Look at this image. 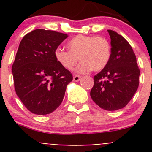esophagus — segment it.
Returning <instances> with one entry per match:
<instances>
[{
	"instance_id": "esophagus-1",
	"label": "esophagus",
	"mask_w": 152,
	"mask_h": 152,
	"mask_svg": "<svg viewBox=\"0 0 152 152\" xmlns=\"http://www.w3.org/2000/svg\"><path fill=\"white\" fill-rule=\"evenodd\" d=\"M80 79H81V76H79V75H74V76H73V81H74V82H79V80H80Z\"/></svg>"
}]
</instances>
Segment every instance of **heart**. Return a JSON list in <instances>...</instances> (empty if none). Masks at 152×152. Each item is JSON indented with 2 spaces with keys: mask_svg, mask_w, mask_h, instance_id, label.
<instances>
[{
  "mask_svg": "<svg viewBox=\"0 0 152 152\" xmlns=\"http://www.w3.org/2000/svg\"><path fill=\"white\" fill-rule=\"evenodd\" d=\"M67 48L69 50L56 48L55 58L61 66L69 70L76 66L79 59L81 62L76 68L79 73H87L92 69L94 71L102 70L111 54L110 42L102 36L77 35L69 41Z\"/></svg>",
  "mask_w": 152,
  "mask_h": 152,
  "instance_id": "obj_1",
  "label": "heart"
}]
</instances>
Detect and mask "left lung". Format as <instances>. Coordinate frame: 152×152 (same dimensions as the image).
Here are the masks:
<instances>
[{
  "label": "left lung",
  "instance_id": "obj_1",
  "mask_svg": "<svg viewBox=\"0 0 152 152\" xmlns=\"http://www.w3.org/2000/svg\"><path fill=\"white\" fill-rule=\"evenodd\" d=\"M107 31L111 38L110 60L93 77L94 85L90 96L101 108L115 111L124 108L137 91L140 69L132 48L126 39L114 31Z\"/></svg>",
  "mask_w": 152,
  "mask_h": 152
}]
</instances>
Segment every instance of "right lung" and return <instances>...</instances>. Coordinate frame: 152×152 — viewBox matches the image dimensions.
<instances>
[{"mask_svg": "<svg viewBox=\"0 0 152 152\" xmlns=\"http://www.w3.org/2000/svg\"><path fill=\"white\" fill-rule=\"evenodd\" d=\"M66 34L35 29L26 34L12 65L15 92L31 113L47 115L62 102L73 75L56 61L54 50Z\"/></svg>", "mask_w": 152, "mask_h": 152, "instance_id": "obj_1", "label": "right lung"}]
</instances>
